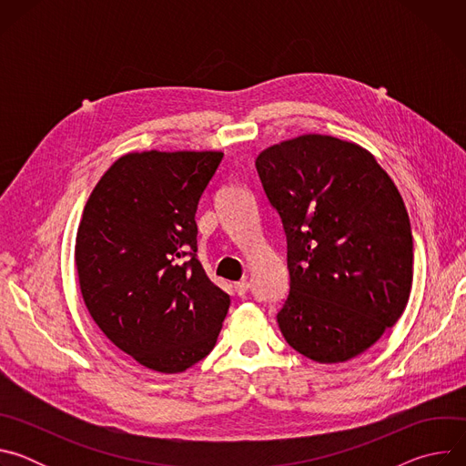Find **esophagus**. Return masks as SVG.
<instances>
[{"label": "esophagus", "instance_id": "obj_1", "mask_svg": "<svg viewBox=\"0 0 466 466\" xmlns=\"http://www.w3.org/2000/svg\"><path fill=\"white\" fill-rule=\"evenodd\" d=\"M248 288H250V284H248L247 280H243V282H238V284L234 286V289H236V293H238L239 297H245V295L248 293Z\"/></svg>", "mask_w": 466, "mask_h": 466}]
</instances>
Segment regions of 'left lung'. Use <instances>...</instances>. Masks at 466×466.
<instances>
[{"instance_id":"obj_1","label":"left lung","mask_w":466,"mask_h":466,"mask_svg":"<svg viewBox=\"0 0 466 466\" xmlns=\"http://www.w3.org/2000/svg\"><path fill=\"white\" fill-rule=\"evenodd\" d=\"M256 171L288 243L282 336L319 363L356 358L410 300L413 236L402 195L369 151L334 137L273 146Z\"/></svg>"}]
</instances>
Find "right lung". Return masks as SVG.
Returning <instances> with one entry per match:
<instances>
[{"instance_id":"right-lung-1","label":"right lung","mask_w":466,"mask_h":466,"mask_svg":"<svg viewBox=\"0 0 466 466\" xmlns=\"http://www.w3.org/2000/svg\"><path fill=\"white\" fill-rule=\"evenodd\" d=\"M223 153H130L94 187L76 243L85 304L140 365L175 374L216 347L230 297L197 258L198 198Z\"/></svg>"}]
</instances>
